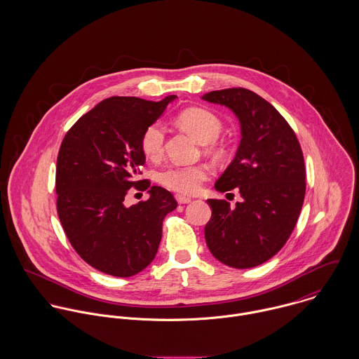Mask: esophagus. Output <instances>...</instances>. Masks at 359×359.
I'll list each match as a JSON object with an SVG mask.
<instances>
[{"instance_id": "34e87169", "label": "esophagus", "mask_w": 359, "mask_h": 359, "mask_svg": "<svg viewBox=\"0 0 359 359\" xmlns=\"http://www.w3.org/2000/svg\"><path fill=\"white\" fill-rule=\"evenodd\" d=\"M175 199L180 205H187V203H191V198H187V196H182V195H175Z\"/></svg>"}]
</instances>
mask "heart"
Returning a JSON list of instances; mask_svg holds the SVG:
<instances>
[{"label": "heart", "mask_w": 359, "mask_h": 359, "mask_svg": "<svg viewBox=\"0 0 359 359\" xmlns=\"http://www.w3.org/2000/svg\"><path fill=\"white\" fill-rule=\"evenodd\" d=\"M177 124L189 131L199 142L208 144L218 138L222 131L221 120L203 107H189L178 113ZM165 141V131L160 121L149 124L141 137V149L145 156L157 158L163 154ZM210 170L205 164H172L157 174V181L178 194L192 195L196 194L207 180Z\"/></svg>", "instance_id": "1"}]
</instances>
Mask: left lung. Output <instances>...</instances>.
I'll return each mask as SVG.
<instances>
[{
    "instance_id": "1",
    "label": "left lung",
    "mask_w": 359,
    "mask_h": 359,
    "mask_svg": "<svg viewBox=\"0 0 359 359\" xmlns=\"http://www.w3.org/2000/svg\"><path fill=\"white\" fill-rule=\"evenodd\" d=\"M229 107L239 118L242 140L232 163L214 188L238 189L235 207L208 199L211 218L205 243L222 264L253 268L275 256L292 235L306 196V165L300 142L285 117L246 88H226L203 95Z\"/></svg>"
}]
</instances>
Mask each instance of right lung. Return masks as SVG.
<instances>
[{
	"label": "right lung",
	"mask_w": 359,
	"mask_h": 359,
	"mask_svg": "<svg viewBox=\"0 0 359 359\" xmlns=\"http://www.w3.org/2000/svg\"><path fill=\"white\" fill-rule=\"evenodd\" d=\"M111 97L81 116L66 133L56 160V210L63 231L87 264L111 276L145 269L157 253L164 217L177 207L171 192L152 187L149 199L124 205L145 163L144 130L168 102Z\"/></svg>",
	"instance_id": "right-lung-1"
}]
</instances>
